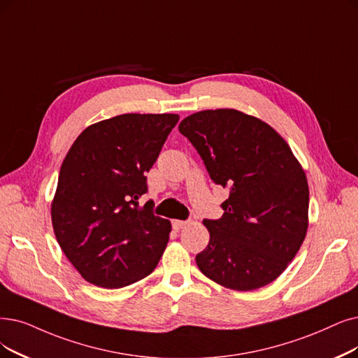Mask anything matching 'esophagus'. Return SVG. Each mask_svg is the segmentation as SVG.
I'll return each mask as SVG.
<instances>
[{
  "label": "esophagus",
  "instance_id": "esophagus-1",
  "mask_svg": "<svg viewBox=\"0 0 358 358\" xmlns=\"http://www.w3.org/2000/svg\"><path fill=\"white\" fill-rule=\"evenodd\" d=\"M188 223H189L188 220H173V222H171V224H173L176 231H180V229H183Z\"/></svg>",
  "mask_w": 358,
  "mask_h": 358
}]
</instances>
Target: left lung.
I'll return each mask as SVG.
<instances>
[{
    "label": "left lung",
    "instance_id": "obj_1",
    "mask_svg": "<svg viewBox=\"0 0 358 358\" xmlns=\"http://www.w3.org/2000/svg\"><path fill=\"white\" fill-rule=\"evenodd\" d=\"M179 132L229 191L223 216L204 219L210 242L195 257L198 268L235 291L273 282L308 226V185L289 145L267 123L232 108L194 113Z\"/></svg>",
    "mask_w": 358,
    "mask_h": 358
}]
</instances>
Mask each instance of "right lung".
Returning <instances> with one entry per match:
<instances>
[{
	"label": "right lung",
	"mask_w": 358,
	"mask_h": 358,
	"mask_svg": "<svg viewBox=\"0 0 358 358\" xmlns=\"http://www.w3.org/2000/svg\"><path fill=\"white\" fill-rule=\"evenodd\" d=\"M178 120V114H120L87 127L69 150L51 219L57 242L90 283L123 288L159 264L171 226L138 199Z\"/></svg>",
	"instance_id": "obj_1"
}]
</instances>
